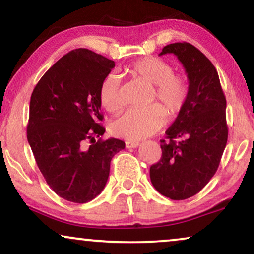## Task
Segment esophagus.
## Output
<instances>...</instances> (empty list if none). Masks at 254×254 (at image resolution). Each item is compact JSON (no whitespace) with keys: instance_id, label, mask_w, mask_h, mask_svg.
<instances>
[{"instance_id":"1","label":"esophagus","mask_w":254,"mask_h":254,"mask_svg":"<svg viewBox=\"0 0 254 254\" xmlns=\"http://www.w3.org/2000/svg\"><path fill=\"white\" fill-rule=\"evenodd\" d=\"M140 145L138 142H135V141H126V148H136Z\"/></svg>"}]
</instances>
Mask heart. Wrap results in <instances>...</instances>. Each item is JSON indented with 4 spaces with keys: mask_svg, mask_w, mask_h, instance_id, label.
<instances>
[{
    "mask_svg": "<svg viewBox=\"0 0 254 254\" xmlns=\"http://www.w3.org/2000/svg\"><path fill=\"white\" fill-rule=\"evenodd\" d=\"M134 77L154 86L151 103L144 110H129L111 124V133L127 140H141L158 131L164 125L166 114L170 118L178 117L185 107L190 96V83L186 76L175 74L168 61L158 58H143L130 67ZM99 102L110 113H116L124 105L118 76L110 74L102 81L99 88ZM163 108L165 109L162 110Z\"/></svg>",
    "mask_w": 254,
    "mask_h": 254,
    "instance_id": "heart-1",
    "label": "heart"
}]
</instances>
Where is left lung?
<instances>
[{"label":"left lung","mask_w":254,"mask_h":254,"mask_svg":"<svg viewBox=\"0 0 254 254\" xmlns=\"http://www.w3.org/2000/svg\"><path fill=\"white\" fill-rule=\"evenodd\" d=\"M169 53L185 68L190 96L161 140L162 157L150 166V179L162 195L185 200L199 193L217 171L228 141L227 100L216 69L202 52L189 43H175L159 55Z\"/></svg>","instance_id":"left-lung-1"}]
</instances>
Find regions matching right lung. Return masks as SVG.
Listing matches in <instances>:
<instances>
[{
    "instance_id": "right-lung-1",
    "label": "right lung",
    "mask_w": 254,
    "mask_h": 254,
    "mask_svg": "<svg viewBox=\"0 0 254 254\" xmlns=\"http://www.w3.org/2000/svg\"><path fill=\"white\" fill-rule=\"evenodd\" d=\"M114 65L78 48L55 62L31 95L27 141L46 183L70 202L85 203L100 194L111 159L125 149L118 138L102 140L99 88Z\"/></svg>"
}]
</instances>
